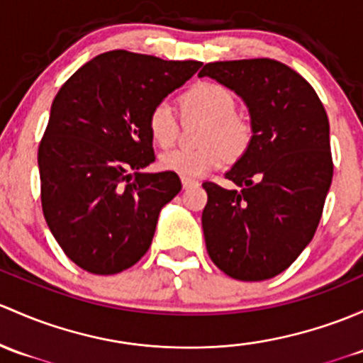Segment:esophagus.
Segmentation results:
<instances>
[{
	"instance_id": "obj_1",
	"label": "esophagus",
	"mask_w": 363,
	"mask_h": 363,
	"mask_svg": "<svg viewBox=\"0 0 363 363\" xmlns=\"http://www.w3.org/2000/svg\"><path fill=\"white\" fill-rule=\"evenodd\" d=\"M198 184H200L198 181H193V179H189V177H182V188L184 189L194 188V186H198Z\"/></svg>"
}]
</instances>
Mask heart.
Segmentation results:
<instances>
[{
    "label": "heart",
    "mask_w": 363,
    "mask_h": 363,
    "mask_svg": "<svg viewBox=\"0 0 363 363\" xmlns=\"http://www.w3.org/2000/svg\"><path fill=\"white\" fill-rule=\"evenodd\" d=\"M179 106L186 116L207 121L201 143L208 146L165 152L160 160L165 170L175 172L182 177H201L219 169L226 162V152L230 156H238L247 150L252 128L245 118L235 113L236 101L226 86L212 82L196 83L181 95ZM147 132L152 143L162 150L175 143L179 127L169 106L158 104L151 109L147 116Z\"/></svg>",
    "instance_id": "1"
}]
</instances>
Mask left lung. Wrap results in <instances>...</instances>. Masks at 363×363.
<instances>
[{
  "instance_id": "obj_1",
  "label": "left lung",
  "mask_w": 363,
  "mask_h": 363,
  "mask_svg": "<svg viewBox=\"0 0 363 363\" xmlns=\"http://www.w3.org/2000/svg\"><path fill=\"white\" fill-rule=\"evenodd\" d=\"M198 76L235 91L252 128L224 174L240 191L203 182L207 252L231 278L268 280L306 249L322 217L334 172L327 113L310 83L278 60L211 62Z\"/></svg>"
}]
</instances>
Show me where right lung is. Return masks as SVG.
Segmentation results:
<instances>
[{"instance_id": "add662e5", "label": "right lung", "mask_w": 363, "mask_h": 363, "mask_svg": "<svg viewBox=\"0 0 363 363\" xmlns=\"http://www.w3.org/2000/svg\"><path fill=\"white\" fill-rule=\"evenodd\" d=\"M200 67L106 52L53 99L38 150L41 205L57 243L85 272H125L150 249L160 212L182 186L175 172H144L155 162L147 116Z\"/></svg>"}]
</instances>
